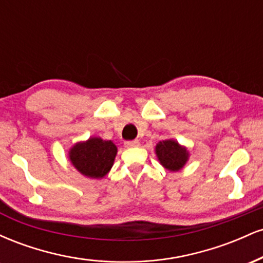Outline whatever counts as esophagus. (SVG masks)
<instances>
[{
    "instance_id": "esophagus-1",
    "label": "esophagus",
    "mask_w": 263,
    "mask_h": 263,
    "mask_svg": "<svg viewBox=\"0 0 263 263\" xmlns=\"http://www.w3.org/2000/svg\"><path fill=\"white\" fill-rule=\"evenodd\" d=\"M138 146H140V142L137 140L125 142V147H127V148H132V147H138Z\"/></svg>"
}]
</instances>
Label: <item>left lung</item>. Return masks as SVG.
<instances>
[{
    "label": "left lung",
    "instance_id": "8db88e82",
    "mask_svg": "<svg viewBox=\"0 0 263 263\" xmlns=\"http://www.w3.org/2000/svg\"><path fill=\"white\" fill-rule=\"evenodd\" d=\"M157 158L163 167L170 172L180 171L189 159V152L186 147L180 146L174 140H164L157 143Z\"/></svg>",
    "mask_w": 263,
    "mask_h": 263
}]
</instances>
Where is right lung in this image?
Here are the masks:
<instances>
[{"instance_id":"1","label":"right lung","mask_w":263,"mask_h":263,"mask_svg":"<svg viewBox=\"0 0 263 263\" xmlns=\"http://www.w3.org/2000/svg\"><path fill=\"white\" fill-rule=\"evenodd\" d=\"M117 147L112 141L90 137L75 143L69 149V159L75 170L91 179H101L112 168Z\"/></svg>"}]
</instances>
